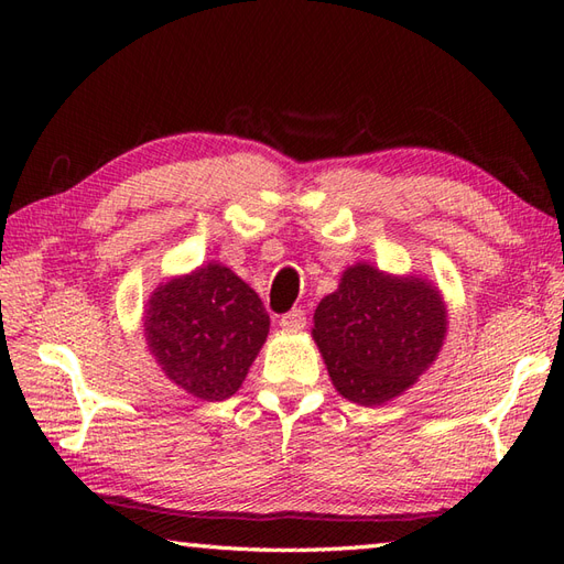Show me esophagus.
<instances>
[{
  "label": "esophagus",
  "instance_id": "1",
  "mask_svg": "<svg viewBox=\"0 0 564 564\" xmlns=\"http://www.w3.org/2000/svg\"><path fill=\"white\" fill-rule=\"evenodd\" d=\"M305 325H307V317H305V310H301V307H293L291 313H285V315L281 317V327H283V329L297 332V329H303Z\"/></svg>",
  "mask_w": 564,
  "mask_h": 564
}]
</instances>
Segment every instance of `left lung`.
<instances>
[{"mask_svg":"<svg viewBox=\"0 0 564 564\" xmlns=\"http://www.w3.org/2000/svg\"><path fill=\"white\" fill-rule=\"evenodd\" d=\"M313 337L346 400L373 406L398 398L434 364L446 307L422 279H394L368 263L341 275L315 310Z\"/></svg>","mask_w":564,"mask_h":564,"instance_id":"1","label":"left lung"}]
</instances>
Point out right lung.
I'll return each instance as SVG.
<instances>
[{
  "label": "right lung",
  "instance_id": "obj_1",
  "mask_svg": "<svg viewBox=\"0 0 564 564\" xmlns=\"http://www.w3.org/2000/svg\"><path fill=\"white\" fill-rule=\"evenodd\" d=\"M269 334L261 297L220 263L172 279L145 305V337L166 378L206 402L242 386Z\"/></svg>",
  "mask_w": 564,
  "mask_h": 564
}]
</instances>
